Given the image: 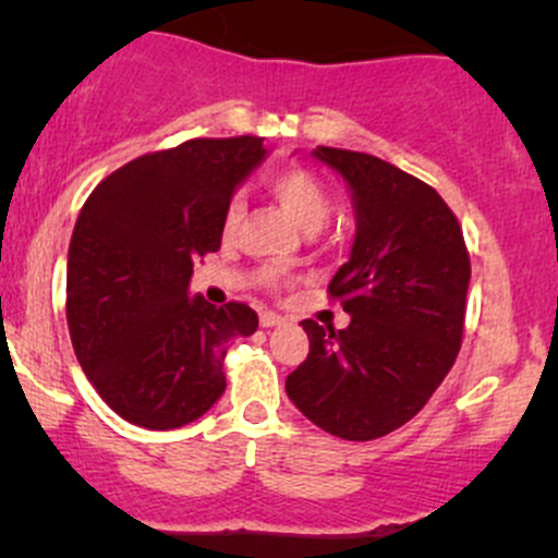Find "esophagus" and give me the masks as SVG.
<instances>
[{
    "mask_svg": "<svg viewBox=\"0 0 558 558\" xmlns=\"http://www.w3.org/2000/svg\"><path fill=\"white\" fill-rule=\"evenodd\" d=\"M258 324H262L264 329H272V326H280V324H286V318H283V315L272 313V311H264L262 315H258Z\"/></svg>",
    "mask_w": 558,
    "mask_h": 558,
    "instance_id": "1",
    "label": "esophagus"
}]
</instances>
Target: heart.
<instances>
[{"mask_svg": "<svg viewBox=\"0 0 558 558\" xmlns=\"http://www.w3.org/2000/svg\"><path fill=\"white\" fill-rule=\"evenodd\" d=\"M267 191L275 196L280 207H283L286 216L302 229V232L313 234L329 221L331 216V196L329 189L324 185V180L318 174L305 170V167H283V170L272 172L267 178ZM240 221H243V205L238 199L229 202L227 210H223V234L238 232ZM267 280H272L275 275H264Z\"/></svg>", "mask_w": 558, "mask_h": 558, "instance_id": "heart-1", "label": "heart"}]
</instances>
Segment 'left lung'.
<instances>
[{
    "label": "left lung",
    "mask_w": 558,
    "mask_h": 558,
    "mask_svg": "<svg viewBox=\"0 0 558 558\" xmlns=\"http://www.w3.org/2000/svg\"><path fill=\"white\" fill-rule=\"evenodd\" d=\"M313 156L340 174L356 213L351 256L329 283L351 324L302 320L311 353L286 393L315 426L364 442L408 424L453 367L470 256L432 185L356 150L318 145Z\"/></svg>",
    "instance_id": "left-lung-1"
}]
</instances>
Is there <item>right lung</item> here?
<instances>
[{
  "label": "right lung",
  "instance_id": "add662e5",
  "mask_svg": "<svg viewBox=\"0 0 558 558\" xmlns=\"http://www.w3.org/2000/svg\"><path fill=\"white\" fill-rule=\"evenodd\" d=\"M262 137L189 140L107 174L75 221L66 256L72 348L99 397L143 429H178L227 388L232 337L258 315L191 294L194 258L221 247L223 210L267 159Z\"/></svg>",
  "mask_w": 558,
  "mask_h": 558
}]
</instances>
